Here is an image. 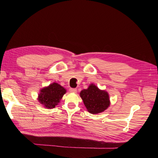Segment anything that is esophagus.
Returning <instances> with one entry per match:
<instances>
[{"label":"esophagus","instance_id":"1","mask_svg":"<svg viewBox=\"0 0 158 158\" xmlns=\"http://www.w3.org/2000/svg\"><path fill=\"white\" fill-rule=\"evenodd\" d=\"M69 91L70 92H73V93H76L77 92V89H76V88H70Z\"/></svg>","mask_w":158,"mask_h":158}]
</instances>
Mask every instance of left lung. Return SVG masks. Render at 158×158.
<instances>
[{"mask_svg": "<svg viewBox=\"0 0 158 158\" xmlns=\"http://www.w3.org/2000/svg\"><path fill=\"white\" fill-rule=\"evenodd\" d=\"M80 97L88 111L92 114L104 111L110 105L108 93L100 90L94 84H91L87 89L82 90Z\"/></svg>", "mask_w": 158, "mask_h": 158, "instance_id": "1", "label": "left lung"}]
</instances>
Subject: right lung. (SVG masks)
Instances as JSON below:
<instances>
[{"mask_svg":"<svg viewBox=\"0 0 158 158\" xmlns=\"http://www.w3.org/2000/svg\"><path fill=\"white\" fill-rule=\"evenodd\" d=\"M65 93L66 89L63 87L54 82L40 91L38 100L46 108H54Z\"/></svg>","mask_w":158,"mask_h":158,"instance_id":"add662e5","label":"right lung"}]
</instances>
